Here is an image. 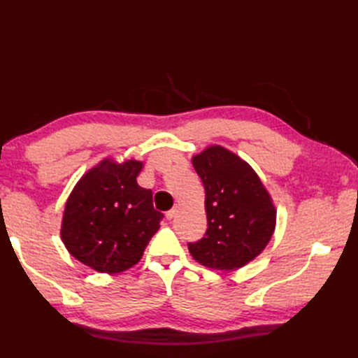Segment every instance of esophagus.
<instances>
[{"mask_svg":"<svg viewBox=\"0 0 358 358\" xmlns=\"http://www.w3.org/2000/svg\"><path fill=\"white\" fill-rule=\"evenodd\" d=\"M177 212H178V209H177V208H173V209H171V210H167V212H166V218H167V220H172L175 215H177Z\"/></svg>","mask_w":358,"mask_h":358,"instance_id":"esophagus-1","label":"esophagus"}]
</instances>
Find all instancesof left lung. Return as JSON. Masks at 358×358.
Listing matches in <instances>:
<instances>
[{"label":"left lung","instance_id":"obj_1","mask_svg":"<svg viewBox=\"0 0 358 358\" xmlns=\"http://www.w3.org/2000/svg\"><path fill=\"white\" fill-rule=\"evenodd\" d=\"M192 164L206 192L208 229L189 243V252L212 269L241 268L262 254L275 229L271 195L252 167L222 146L204 149Z\"/></svg>","mask_w":358,"mask_h":358}]
</instances>
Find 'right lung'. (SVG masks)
<instances>
[{
    "label": "right lung",
    "instance_id": "1",
    "mask_svg": "<svg viewBox=\"0 0 358 358\" xmlns=\"http://www.w3.org/2000/svg\"><path fill=\"white\" fill-rule=\"evenodd\" d=\"M143 163L103 162L81 177L67 199L62 238L67 250L98 272L118 273L140 262L164 217L152 191L136 183Z\"/></svg>",
    "mask_w": 358,
    "mask_h": 358
}]
</instances>
